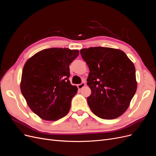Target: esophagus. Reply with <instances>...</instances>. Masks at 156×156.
Masks as SVG:
<instances>
[{
    "instance_id": "obj_1",
    "label": "esophagus",
    "mask_w": 156,
    "mask_h": 156,
    "mask_svg": "<svg viewBox=\"0 0 156 156\" xmlns=\"http://www.w3.org/2000/svg\"><path fill=\"white\" fill-rule=\"evenodd\" d=\"M86 84H85V83L84 82H83V83H81V84H79L78 85H77V87H78V88L79 89H81V88H83L84 86H85Z\"/></svg>"
}]
</instances>
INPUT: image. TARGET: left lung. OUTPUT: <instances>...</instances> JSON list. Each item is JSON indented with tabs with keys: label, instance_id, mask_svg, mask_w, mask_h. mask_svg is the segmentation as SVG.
<instances>
[{
	"label": "left lung",
	"instance_id": "8db88e82",
	"mask_svg": "<svg viewBox=\"0 0 156 156\" xmlns=\"http://www.w3.org/2000/svg\"><path fill=\"white\" fill-rule=\"evenodd\" d=\"M89 68L88 104L94 115L112 120L127 109L136 90L135 68L124 51L95 47L80 51Z\"/></svg>",
	"mask_w": 156,
	"mask_h": 156
}]
</instances>
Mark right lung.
I'll return each mask as SVG.
<instances>
[{
    "label": "right lung",
    "instance_id": "add662e5",
    "mask_svg": "<svg viewBox=\"0 0 156 156\" xmlns=\"http://www.w3.org/2000/svg\"><path fill=\"white\" fill-rule=\"evenodd\" d=\"M78 50L49 48L27 61L23 69L21 90L28 105L45 120H58L66 115L77 87L69 77V64Z\"/></svg>",
    "mask_w": 156,
    "mask_h": 156
}]
</instances>
